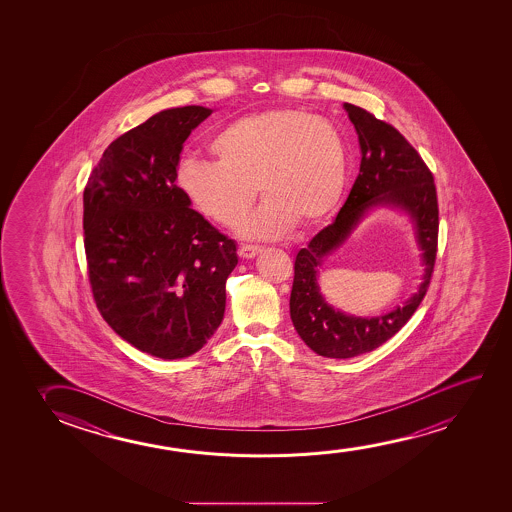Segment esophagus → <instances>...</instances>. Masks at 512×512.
Returning a JSON list of instances; mask_svg holds the SVG:
<instances>
[{
	"label": "esophagus",
	"mask_w": 512,
	"mask_h": 512,
	"mask_svg": "<svg viewBox=\"0 0 512 512\" xmlns=\"http://www.w3.org/2000/svg\"><path fill=\"white\" fill-rule=\"evenodd\" d=\"M262 252V248L260 246H253V245H243L239 246V257L241 259H253V257H257L259 253Z\"/></svg>",
	"instance_id": "obj_1"
}]
</instances>
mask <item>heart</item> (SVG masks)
Returning <instances> with one entry per match:
<instances>
[{
    "mask_svg": "<svg viewBox=\"0 0 512 512\" xmlns=\"http://www.w3.org/2000/svg\"><path fill=\"white\" fill-rule=\"evenodd\" d=\"M215 161L187 155L176 185L194 210L224 227L239 225L246 239H276L295 225L320 224L343 196L348 152L332 122L297 108L252 113L222 127L210 143Z\"/></svg>",
    "mask_w": 512,
    "mask_h": 512,
    "instance_id": "1",
    "label": "heart"
}]
</instances>
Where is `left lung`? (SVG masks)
I'll return each mask as SVG.
<instances>
[{"mask_svg":"<svg viewBox=\"0 0 512 512\" xmlns=\"http://www.w3.org/2000/svg\"><path fill=\"white\" fill-rule=\"evenodd\" d=\"M357 131L360 173L334 224L318 232L295 257L290 318L311 350L327 358H353L395 336L427 294L437 252L439 210L434 176L406 138L360 106L344 103ZM386 207L408 217L421 250L419 290L402 306L378 317H357L330 307L319 290L324 260L343 245L372 210Z\"/></svg>","mask_w":512,"mask_h":512,"instance_id":"left-lung-1","label":"left lung"}]
</instances>
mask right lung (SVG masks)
Masks as SVG:
<instances>
[{
	"mask_svg": "<svg viewBox=\"0 0 512 512\" xmlns=\"http://www.w3.org/2000/svg\"><path fill=\"white\" fill-rule=\"evenodd\" d=\"M213 110L155 113L112 141L84 190L85 255L106 323L136 350L176 360L224 320L236 243L190 208L176 185L183 143Z\"/></svg>",
	"mask_w": 512,
	"mask_h": 512,
	"instance_id": "add662e5",
	"label": "right lung"
}]
</instances>
